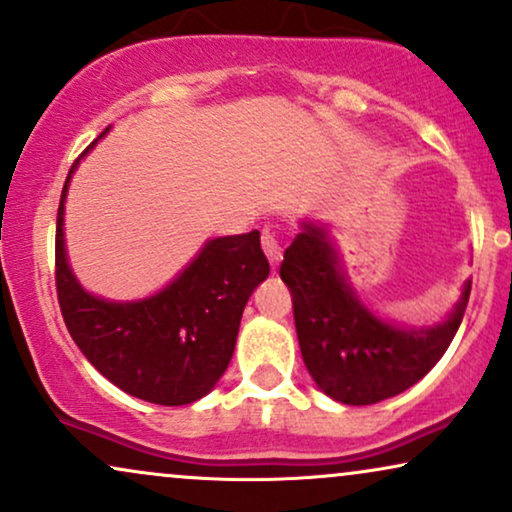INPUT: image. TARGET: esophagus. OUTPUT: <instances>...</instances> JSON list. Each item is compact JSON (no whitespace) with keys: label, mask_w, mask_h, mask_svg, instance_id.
<instances>
[{"label":"esophagus","mask_w":512,"mask_h":512,"mask_svg":"<svg viewBox=\"0 0 512 512\" xmlns=\"http://www.w3.org/2000/svg\"><path fill=\"white\" fill-rule=\"evenodd\" d=\"M261 246H263V251H266L270 266H273V268L280 266V261H282V246H280V239L275 237L273 230H263Z\"/></svg>","instance_id":"obj_1"}]
</instances>
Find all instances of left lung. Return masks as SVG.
<instances>
[{
    "instance_id": "left-lung-1",
    "label": "left lung",
    "mask_w": 512,
    "mask_h": 512,
    "mask_svg": "<svg viewBox=\"0 0 512 512\" xmlns=\"http://www.w3.org/2000/svg\"><path fill=\"white\" fill-rule=\"evenodd\" d=\"M282 282L294 301L301 356L327 396L346 406L391 399L430 372L456 337L472 280L444 323L396 327L368 311L346 285L339 254L325 227L304 223L285 251Z\"/></svg>"
}]
</instances>
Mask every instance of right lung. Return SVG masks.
I'll return each instance as SVG.
<instances>
[{
    "label": "right lung",
    "mask_w": 512,
    "mask_h": 512,
    "mask_svg": "<svg viewBox=\"0 0 512 512\" xmlns=\"http://www.w3.org/2000/svg\"><path fill=\"white\" fill-rule=\"evenodd\" d=\"M104 135L106 130L99 137ZM80 159L68 170L56 213V294L63 323L87 361L125 394L159 406L197 401L230 365L246 301L270 273L261 235L254 230L211 239L149 299H99L75 280L63 246V201Z\"/></svg>",
    "instance_id": "1"
}]
</instances>
